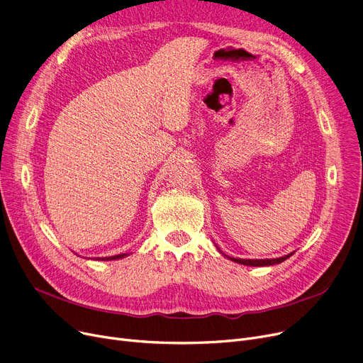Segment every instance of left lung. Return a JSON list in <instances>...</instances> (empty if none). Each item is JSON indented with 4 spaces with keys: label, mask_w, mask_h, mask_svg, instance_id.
Returning <instances> with one entry per match:
<instances>
[{
    "label": "left lung",
    "mask_w": 363,
    "mask_h": 363,
    "mask_svg": "<svg viewBox=\"0 0 363 363\" xmlns=\"http://www.w3.org/2000/svg\"><path fill=\"white\" fill-rule=\"evenodd\" d=\"M216 249H218V245H216ZM219 250V249H218ZM220 252V250H219ZM222 253V252H220ZM294 253V252H293ZM293 253H290V255H285V256H282V257H277V259H235V257H228L226 255H223V256H226L228 259L230 260H233V262H235V263H241V264H244V266H272V264H278V263H281V262H284V260H287L290 256H293Z\"/></svg>",
    "instance_id": "obj_1"
}]
</instances>
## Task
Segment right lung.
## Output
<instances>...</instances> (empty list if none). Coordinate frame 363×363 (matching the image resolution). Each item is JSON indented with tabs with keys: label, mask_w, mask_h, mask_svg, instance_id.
I'll return each instance as SVG.
<instances>
[{
	"label": "right lung",
	"mask_w": 363,
	"mask_h": 363,
	"mask_svg": "<svg viewBox=\"0 0 363 363\" xmlns=\"http://www.w3.org/2000/svg\"><path fill=\"white\" fill-rule=\"evenodd\" d=\"M129 256L128 253H122V255H116V256H108V257H95V260H119Z\"/></svg>",
	"instance_id": "obj_1"
}]
</instances>
